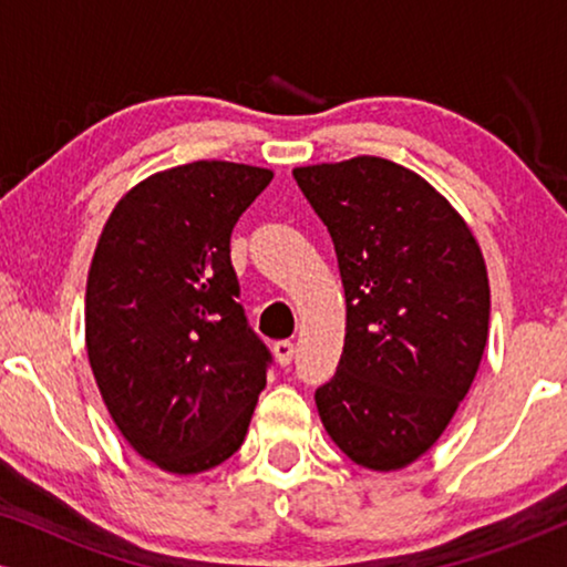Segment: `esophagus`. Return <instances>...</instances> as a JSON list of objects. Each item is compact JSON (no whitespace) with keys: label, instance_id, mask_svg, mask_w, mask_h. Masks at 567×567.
I'll return each mask as SVG.
<instances>
[{"label":"esophagus","instance_id":"obj_1","mask_svg":"<svg viewBox=\"0 0 567 567\" xmlns=\"http://www.w3.org/2000/svg\"><path fill=\"white\" fill-rule=\"evenodd\" d=\"M274 353H276V361L281 363V367H289L293 359V343L291 340H278V343L274 346Z\"/></svg>","mask_w":567,"mask_h":567}]
</instances>
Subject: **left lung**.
Listing matches in <instances>:
<instances>
[{"label":"left lung","mask_w":567,"mask_h":567,"mask_svg":"<svg viewBox=\"0 0 567 567\" xmlns=\"http://www.w3.org/2000/svg\"><path fill=\"white\" fill-rule=\"evenodd\" d=\"M328 227L346 289V343L317 386L324 431L390 472L446 431L487 343L491 286L477 239L413 169L382 157L293 169Z\"/></svg>","instance_id":"left-lung-1"}]
</instances>
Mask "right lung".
Masks as SVG:
<instances>
[{
    "label": "right lung",
    "instance_id": "obj_1",
    "mask_svg": "<svg viewBox=\"0 0 567 567\" xmlns=\"http://www.w3.org/2000/svg\"><path fill=\"white\" fill-rule=\"evenodd\" d=\"M274 173L200 159L146 177L113 208L84 297L107 413L138 456L196 475L243 446L270 351L247 324L229 237Z\"/></svg>",
    "mask_w": 567,
    "mask_h": 567
}]
</instances>
